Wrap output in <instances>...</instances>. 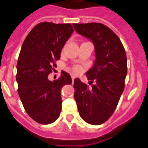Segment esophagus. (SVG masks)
I'll list each match as a JSON object with an SVG mask.
<instances>
[{
    "mask_svg": "<svg viewBox=\"0 0 148 148\" xmlns=\"http://www.w3.org/2000/svg\"><path fill=\"white\" fill-rule=\"evenodd\" d=\"M71 78H72V81H73H73H74V80H75V76L72 75V76H71Z\"/></svg>",
    "mask_w": 148,
    "mask_h": 148,
    "instance_id": "esophagus-1",
    "label": "esophagus"
}]
</instances>
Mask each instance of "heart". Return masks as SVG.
<instances>
[{
    "mask_svg": "<svg viewBox=\"0 0 148 148\" xmlns=\"http://www.w3.org/2000/svg\"><path fill=\"white\" fill-rule=\"evenodd\" d=\"M72 71L74 74H78L82 72V68L80 65H75V66H73V68Z\"/></svg>",
    "mask_w": 148,
    "mask_h": 148,
    "instance_id": "heart-1",
    "label": "heart"
}]
</instances>
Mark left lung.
<instances>
[{
    "mask_svg": "<svg viewBox=\"0 0 148 148\" xmlns=\"http://www.w3.org/2000/svg\"><path fill=\"white\" fill-rule=\"evenodd\" d=\"M73 25L77 33L93 42L96 52L94 65L86 73L91 87L75 78L74 99L82 119L88 124L99 125L113 114L124 91L127 73L125 49L117 35L106 25Z\"/></svg>",
    "mask_w": 148,
    "mask_h": 148,
    "instance_id": "8db88e82",
    "label": "left lung"
}]
</instances>
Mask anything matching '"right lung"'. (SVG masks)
Listing matches in <instances>:
<instances>
[{"label":"right lung","mask_w":148,"mask_h":148,"mask_svg":"<svg viewBox=\"0 0 148 148\" xmlns=\"http://www.w3.org/2000/svg\"><path fill=\"white\" fill-rule=\"evenodd\" d=\"M73 32L71 24L39 23L21 47L16 65L18 93L26 113L39 124L52 123L60 114L61 89L71 84L72 79L65 71L54 81L48 80V75Z\"/></svg>","instance_id":"add662e5"}]
</instances>
